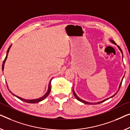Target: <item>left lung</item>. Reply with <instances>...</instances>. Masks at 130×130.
I'll return each mask as SVG.
<instances>
[{
    "instance_id": "1",
    "label": "left lung",
    "mask_w": 130,
    "mask_h": 130,
    "mask_svg": "<svg viewBox=\"0 0 130 130\" xmlns=\"http://www.w3.org/2000/svg\"><path fill=\"white\" fill-rule=\"evenodd\" d=\"M110 41H111L112 43H113L114 44H115V45H117V44H116V42L114 41L113 40H110ZM117 46H118V48H119V50H120V51H121V53H122V55H123V51H122V50H121V49L120 48V46H119V45H117ZM123 78H124V76H123V79H122V80H121V83H120V86H119V89H118V90H117V92L116 93L114 94L113 96H112L111 97H110V98H107V99H105V100H102V101H101V102H98V103H89V102H86V101H85V100H82L81 99H80L79 98L78 96H77V95H76V94L75 93V91H74V90H73V94H74V96H75V98H76V99L77 100H79V101H80V102H82V103H85V104H100V103H102V102H104V101H106V100H108V99H110V98H113V97H114L115 96L116 94L117 93V92H119V89H120V87H121V84H122V82H123Z\"/></svg>"
}]
</instances>
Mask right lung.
Returning a JSON list of instances; mask_svg holds the SVG:
<instances>
[{"instance_id": "1", "label": "right lung", "mask_w": 130, "mask_h": 130, "mask_svg": "<svg viewBox=\"0 0 130 130\" xmlns=\"http://www.w3.org/2000/svg\"><path fill=\"white\" fill-rule=\"evenodd\" d=\"M11 45H10V46L9 47L8 50H7V54H6V56L5 59H4V61H3V64H2V71H3V69H4V67H5V62H6V60L7 58V55H8V53H9V52L10 49V48H11ZM52 79H51V80H50V82H49V84H48V90H47V92H46V93H45V94H44V95L43 96H42L41 98H38V99H31V100L24 99H23V98H20V97H19V96H16V95H15L14 94H13V93L11 92V91L9 89V88H8V89H9V92H10L11 94H13V95L15 96V97H16V98H17L18 99H20L21 100H22V101L25 102H26V103H38V102H41V101H42V100H44V99H45L46 98V97H47L48 95H49V94H50V91H51V80H52ZM7 87H8V86H7Z\"/></svg>"}]
</instances>
